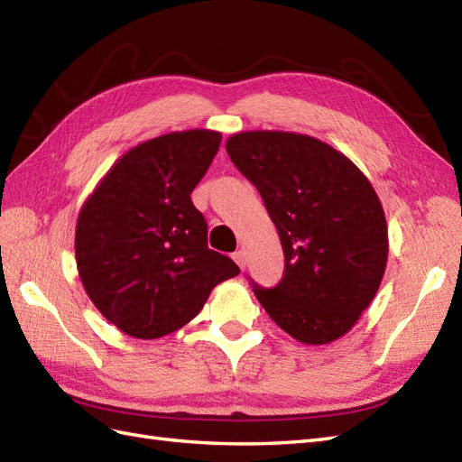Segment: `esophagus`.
<instances>
[{
	"instance_id": "34e87169",
	"label": "esophagus",
	"mask_w": 462,
	"mask_h": 462,
	"mask_svg": "<svg viewBox=\"0 0 462 462\" xmlns=\"http://www.w3.org/2000/svg\"><path fill=\"white\" fill-rule=\"evenodd\" d=\"M232 257H234V262L240 265V269H244V267H245V252H244V250H238V252H236Z\"/></svg>"
}]
</instances>
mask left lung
<instances>
[{
  "instance_id": "obj_1",
  "label": "left lung",
  "mask_w": 462,
  "mask_h": 462,
  "mask_svg": "<svg viewBox=\"0 0 462 462\" xmlns=\"http://www.w3.org/2000/svg\"><path fill=\"white\" fill-rule=\"evenodd\" d=\"M226 152L277 226L285 275L254 292L281 329L306 346L346 336L369 309L388 259L384 210L346 153L309 134L245 130Z\"/></svg>"
}]
</instances>
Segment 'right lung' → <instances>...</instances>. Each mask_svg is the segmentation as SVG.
Masks as SVG:
<instances>
[{"instance_id": "1", "label": "right lung", "mask_w": 462, "mask_h": 462, "mask_svg": "<svg viewBox=\"0 0 462 462\" xmlns=\"http://www.w3.org/2000/svg\"><path fill=\"white\" fill-rule=\"evenodd\" d=\"M222 134L191 128L130 148L103 175L76 222V263L88 297L121 332L156 339L203 310L218 282L240 273L208 250L191 193Z\"/></svg>"}]
</instances>
